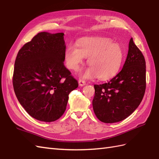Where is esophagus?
Segmentation results:
<instances>
[{
    "mask_svg": "<svg viewBox=\"0 0 159 159\" xmlns=\"http://www.w3.org/2000/svg\"><path fill=\"white\" fill-rule=\"evenodd\" d=\"M78 83H79V85L80 86H84V85H86V82H85V81L83 80H80L78 81Z\"/></svg>",
    "mask_w": 159,
    "mask_h": 159,
    "instance_id": "esophagus-1",
    "label": "esophagus"
}]
</instances>
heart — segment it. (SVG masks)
Listing matches in <instances>:
<instances>
[{
    "label": "heart",
    "mask_w": 159,
    "mask_h": 159,
    "mask_svg": "<svg viewBox=\"0 0 159 159\" xmlns=\"http://www.w3.org/2000/svg\"><path fill=\"white\" fill-rule=\"evenodd\" d=\"M88 58L89 67L82 72V77L91 79L97 76L105 80L113 77L121 68L124 59L121 46L111 38H90L79 41L77 45L71 44L65 52V61L69 69L77 71Z\"/></svg>",
    "instance_id": "heart-1"
}]
</instances>
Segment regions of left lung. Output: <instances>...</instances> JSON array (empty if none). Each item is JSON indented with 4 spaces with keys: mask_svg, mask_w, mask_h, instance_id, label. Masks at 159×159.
Listing matches in <instances>:
<instances>
[{
    "mask_svg": "<svg viewBox=\"0 0 159 159\" xmlns=\"http://www.w3.org/2000/svg\"><path fill=\"white\" fill-rule=\"evenodd\" d=\"M146 84L144 57L131 38L121 71L107 83L94 85L92 106L96 117L112 123L129 117L142 102Z\"/></svg>",
    "mask_w": 159,
    "mask_h": 159,
    "instance_id": "left-lung-1",
    "label": "left lung"
}]
</instances>
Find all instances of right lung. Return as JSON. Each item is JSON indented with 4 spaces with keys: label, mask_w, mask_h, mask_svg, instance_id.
Segmentation results:
<instances>
[{
    "label": "right lung",
    "mask_w": 159,
    "mask_h": 159,
    "mask_svg": "<svg viewBox=\"0 0 159 159\" xmlns=\"http://www.w3.org/2000/svg\"><path fill=\"white\" fill-rule=\"evenodd\" d=\"M64 34L40 32L19 50L13 75L14 92L31 117L44 122L59 119L69 94L78 82L65 67Z\"/></svg>",
    "instance_id": "1"
}]
</instances>
